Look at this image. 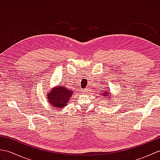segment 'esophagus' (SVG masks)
I'll use <instances>...</instances> for the list:
<instances>
[{"label": "esophagus", "mask_w": 160, "mask_h": 160, "mask_svg": "<svg viewBox=\"0 0 160 160\" xmlns=\"http://www.w3.org/2000/svg\"><path fill=\"white\" fill-rule=\"evenodd\" d=\"M88 91H89V89H85L83 90V93L87 94L88 93Z\"/></svg>", "instance_id": "1"}]
</instances>
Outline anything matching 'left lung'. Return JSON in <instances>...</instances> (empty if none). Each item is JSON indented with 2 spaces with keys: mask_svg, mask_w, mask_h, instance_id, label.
Here are the masks:
<instances>
[{
  "mask_svg": "<svg viewBox=\"0 0 160 160\" xmlns=\"http://www.w3.org/2000/svg\"><path fill=\"white\" fill-rule=\"evenodd\" d=\"M101 93H102L101 96H103L104 98H106V99L108 100L107 101L108 102L111 104V102H112V100H113L114 96H112V93L110 92V91L104 90L103 92Z\"/></svg>",
  "mask_w": 160,
  "mask_h": 160,
  "instance_id": "obj_1",
  "label": "left lung"
}]
</instances>
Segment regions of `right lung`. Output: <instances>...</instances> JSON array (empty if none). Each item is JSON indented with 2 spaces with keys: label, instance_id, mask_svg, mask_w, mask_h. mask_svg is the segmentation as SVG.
I'll use <instances>...</instances> for the list:
<instances>
[{
  "label": "right lung",
  "instance_id": "right-lung-1",
  "mask_svg": "<svg viewBox=\"0 0 160 160\" xmlns=\"http://www.w3.org/2000/svg\"><path fill=\"white\" fill-rule=\"evenodd\" d=\"M47 93V102L53 107L62 108L67 106L73 91L64 85H58L51 88Z\"/></svg>",
  "mask_w": 160,
  "mask_h": 160
}]
</instances>
